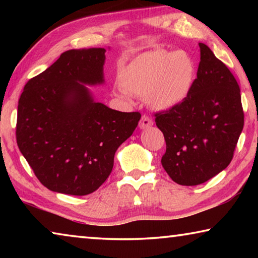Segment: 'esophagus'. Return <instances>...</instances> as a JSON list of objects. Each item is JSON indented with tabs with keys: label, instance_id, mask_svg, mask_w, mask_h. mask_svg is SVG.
Instances as JSON below:
<instances>
[{
	"label": "esophagus",
	"instance_id": "1",
	"mask_svg": "<svg viewBox=\"0 0 258 258\" xmlns=\"http://www.w3.org/2000/svg\"><path fill=\"white\" fill-rule=\"evenodd\" d=\"M152 125H154V121H152L151 118H149V117H147V116H142L141 120H140L139 127L141 130H147V128L151 127Z\"/></svg>",
	"mask_w": 258,
	"mask_h": 258
}]
</instances>
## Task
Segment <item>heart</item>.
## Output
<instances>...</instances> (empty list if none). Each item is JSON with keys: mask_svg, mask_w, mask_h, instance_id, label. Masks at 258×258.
<instances>
[{"mask_svg": "<svg viewBox=\"0 0 258 258\" xmlns=\"http://www.w3.org/2000/svg\"><path fill=\"white\" fill-rule=\"evenodd\" d=\"M197 67L184 51L157 49L146 52L121 68L117 94L146 98L157 111H168L185 101L194 87Z\"/></svg>", "mask_w": 258, "mask_h": 258, "instance_id": "b5f03b06", "label": "heart"}]
</instances>
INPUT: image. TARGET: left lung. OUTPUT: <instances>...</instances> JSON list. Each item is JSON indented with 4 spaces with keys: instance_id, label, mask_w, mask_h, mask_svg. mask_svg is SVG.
Masks as SVG:
<instances>
[{
    "instance_id": "1",
    "label": "left lung",
    "mask_w": 258,
    "mask_h": 258,
    "mask_svg": "<svg viewBox=\"0 0 258 258\" xmlns=\"http://www.w3.org/2000/svg\"><path fill=\"white\" fill-rule=\"evenodd\" d=\"M200 62L184 102L157 113L164 134L166 173L181 185H198L228 167L243 128L240 89L229 68L199 43Z\"/></svg>"
}]
</instances>
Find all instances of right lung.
<instances>
[{
    "instance_id": "add662e5",
    "label": "right lung",
    "mask_w": 258,
    "mask_h": 258,
    "mask_svg": "<svg viewBox=\"0 0 258 258\" xmlns=\"http://www.w3.org/2000/svg\"><path fill=\"white\" fill-rule=\"evenodd\" d=\"M106 49L68 50L24 87L17 143L47 189L90 195L110 175L113 157L141 118L98 102L89 86L104 84Z\"/></svg>"
}]
</instances>
